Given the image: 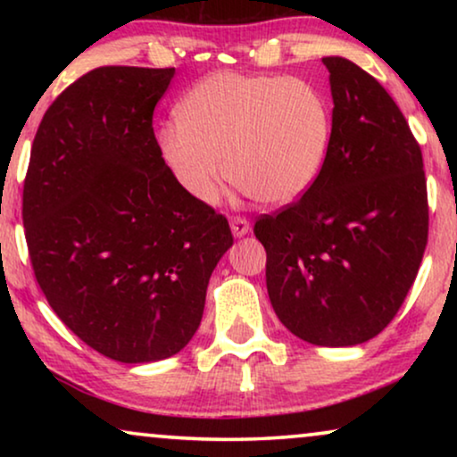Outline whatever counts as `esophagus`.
Instances as JSON below:
<instances>
[{
	"mask_svg": "<svg viewBox=\"0 0 457 457\" xmlns=\"http://www.w3.org/2000/svg\"><path fill=\"white\" fill-rule=\"evenodd\" d=\"M249 228L252 227H249L247 218H243V216L230 218V230H233L235 237H245L249 233Z\"/></svg>",
	"mask_w": 457,
	"mask_h": 457,
	"instance_id": "esophagus-1",
	"label": "esophagus"
}]
</instances>
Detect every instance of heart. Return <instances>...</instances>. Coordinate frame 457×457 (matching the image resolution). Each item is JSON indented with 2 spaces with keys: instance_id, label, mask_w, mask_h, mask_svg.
<instances>
[{
  "instance_id": "obj_1",
  "label": "heart",
  "mask_w": 457,
  "mask_h": 457,
  "mask_svg": "<svg viewBox=\"0 0 457 457\" xmlns=\"http://www.w3.org/2000/svg\"><path fill=\"white\" fill-rule=\"evenodd\" d=\"M328 139V104L308 80L218 72L183 97L177 124L160 129L158 152L193 202H214L224 166L255 202L287 205L316 180Z\"/></svg>"
}]
</instances>
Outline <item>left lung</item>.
Wrapping results in <instances>:
<instances>
[{"label": "left lung", "mask_w": 457, "mask_h": 457, "mask_svg": "<svg viewBox=\"0 0 457 457\" xmlns=\"http://www.w3.org/2000/svg\"><path fill=\"white\" fill-rule=\"evenodd\" d=\"M333 93L324 164L297 202L255 220L268 297L299 339L349 347L402 308L428 241L422 152L377 79L322 58Z\"/></svg>", "instance_id": "obj_1"}]
</instances>
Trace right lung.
Wrapping results in <instances>:
<instances>
[{"label": "right lung", "mask_w": 457, "mask_h": 457, "mask_svg": "<svg viewBox=\"0 0 457 457\" xmlns=\"http://www.w3.org/2000/svg\"><path fill=\"white\" fill-rule=\"evenodd\" d=\"M174 68L102 66L60 93L37 129L22 191L30 264L47 303L105 358L179 353L202 322L228 220L180 191L154 108Z\"/></svg>", "instance_id": "obj_1"}]
</instances>
